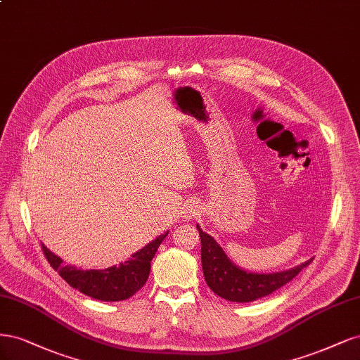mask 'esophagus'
Listing matches in <instances>:
<instances>
[{"instance_id":"1","label":"esophagus","mask_w":360,"mask_h":360,"mask_svg":"<svg viewBox=\"0 0 360 360\" xmlns=\"http://www.w3.org/2000/svg\"><path fill=\"white\" fill-rule=\"evenodd\" d=\"M199 205H197L195 202H187L184 205V207H182V217L184 218H194V217H197L199 215Z\"/></svg>"}]
</instances>
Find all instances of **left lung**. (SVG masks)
<instances>
[{"instance_id": "1", "label": "left lung", "mask_w": 360, "mask_h": 360, "mask_svg": "<svg viewBox=\"0 0 360 360\" xmlns=\"http://www.w3.org/2000/svg\"><path fill=\"white\" fill-rule=\"evenodd\" d=\"M202 242V268L206 284L215 295L230 302H252L281 288L312 262V259L296 268L274 272L257 274L240 269L231 262L218 242L205 233L197 224Z\"/></svg>"}]
</instances>
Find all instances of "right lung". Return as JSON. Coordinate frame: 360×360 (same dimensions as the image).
<instances>
[{"label":"right lung","mask_w":360,"mask_h":360,"mask_svg":"<svg viewBox=\"0 0 360 360\" xmlns=\"http://www.w3.org/2000/svg\"><path fill=\"white\" fill-rule=\"evenodd\" d=\"M167 235L169 231H165L142 250L136 251L129 260L106 269H77L72 264H65L44 243H41V248L52 268L67 284L92 299L103 302H118L131 297L145 285L150 271V260L154 259L160 243Z\"/></svg>","instance_id":"right-lung-1"}]
</instances>
